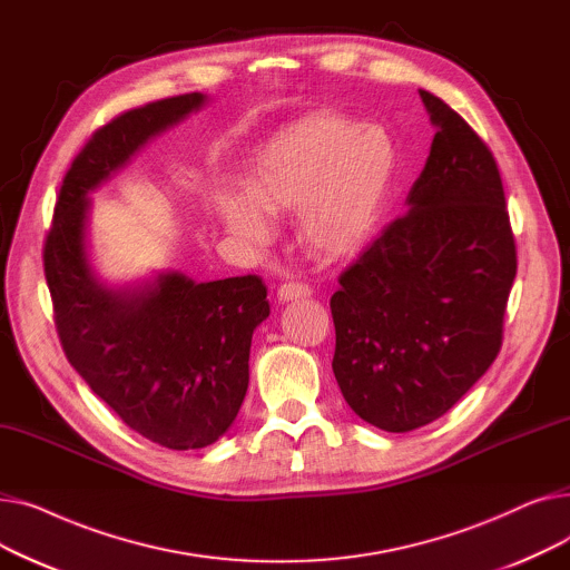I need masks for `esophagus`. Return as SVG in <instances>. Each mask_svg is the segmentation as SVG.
Masks as SVG:
<instances>
[{"label":"esophagus","instance_id":"obj_1","mask_svg":"<svg viewBox=\"0 0 570 570\" xmlns=\"http://www.w3.org/2000/svg\"><path fill=\"white\" fill-rule=\"evenodd\" d=\"M312 295V288L297 282H286L277 288V301L279 303H293V301H305V297Z\"/></svg>","mask_w":570,"mask_h":570}]
</instances>
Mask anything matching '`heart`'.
Listing matches in <instances>:
<instances>
[{
	"instance_id": "b5f03b06",
	"label": "heart",
	"mask_w": 570,
	"mask_h": 570,
	"mask_svg": "<svg viewBox=\"0 0 570 570\" xmlns=\"http://www.w3.org/2000/svg\"><path fill=\"white\" fill-rule=\"evenodd\" d=\"M395 177V147L379 127L318 112L291 125L254 157L239 191L217 209L239 239L261 245L265 215L297 213L303 245L325 261H346L376 237Z\"/></svg>"
}]
</instances>
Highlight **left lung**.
I'll return each mask as SVG.
<instances>
[{
  "mask_svg": "<svg viewBox=\"0 0 570 570\" xmlns=\"http://www.w3.org/2000/svg\"><path fill=\"white\" fill-rule=\"evenodd\" d=\"M421 99L436 134L406 215L331 297L340 391L385 432L436 421L490 370L518 273L492 153L451 106L425 89Z\"/></svg>",
  "mask_w": 570,
  "mask_h": 570,
  "instance_id": "obj_1",
  "label": "left lung"
}]
</instances>
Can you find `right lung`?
Masks as SVG:
<instances>
[{
    "label": "right lung",
    "instance_id": "1",
    "mask_svg": "<svg viewBox=\"0 0 570 570\" xmlns=\"http://www.w3.org/2000/svg\"><path fill=\"white\" fill-rule=\"evenodd\" d=\"M207 104L191 92L134 108L73 159L46 237L55 325L73 370L140 436L194 451L224 436L249 385V348L269 316L261 277L196 282L179 269L115 286L92 265V194L134 155Z\"/></svg>",
    "mask_w": 570,
    "mask_h": 570
}]
</instances>
